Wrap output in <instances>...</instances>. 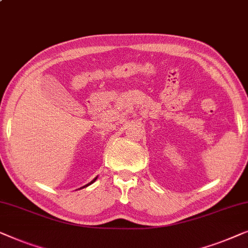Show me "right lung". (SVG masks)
Instances as JSON below:
<instances>
[{
    "label": "right lung",
    "instance_id": "1",
    "mask_svg": "<svg viewBox=\"0 0 248 248\" xmlns=\"http://www.w3.org/2000/svg\"><path fill=\"white\" fill-rule=\"evenodd\" d=\"M96 179H97V176H96V177H94V179H93L92 181H91V182H90V183H88V184H86V186H82V187H79V189H83V187H86V186H91V184H92V183H94V182H95V181H96Z\"/></svg>",
    "mask_w": 248,
    "mask_h": 248
}]
</instances>
